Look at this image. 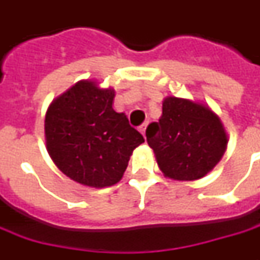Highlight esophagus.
I'll return each mask as SVG.
<instances>
[{
	"label": "esophagus",
	"instance_id": "esophagus-1",
	"mask_svg": "<svg viewBox=\"0 0 260 260\" xmlns=\"http://www.w3.org/2000/svg\"><path fill=\"white\" fill-rule=\"evenodd\" d=\"M147 126H148V121H146V123H143V124L139 127V130L143 133V136H146V128H147Z\"/></svg>",
	"mask_w": 260,
	"mask_h": 260
}]
</instances>
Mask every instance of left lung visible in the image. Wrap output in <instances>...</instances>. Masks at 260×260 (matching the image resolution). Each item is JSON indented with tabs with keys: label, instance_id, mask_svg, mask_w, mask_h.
<instances>
[{
	"label": "left lung",
	"instance_id": "left-lung-1",
	"mask_svg": "<svg viewBox=\"0 0 260 260\" xmlns=\"http://www.w3.org/2000/svg\"><path fill=\"white\" fill-rule=\"evenodd\" d=\"M147 143L168 178L198 180L222 158L226 134L215 113L191 100L167 98L162 116L147 127Z\"/></svg>",
	"mask_w": 260,
	"mask_h": 260
}]
</instances>
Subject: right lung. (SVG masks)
Masks as SVG:
<instances>
[{
	"instance_id": "right-lung-1",
	"label": "right lung",
	"mask_w": 260,
	"mask_h": 260,
	"mask_svg": "<svg viewBox=\"0 0 260 260\" xmlns=\"http://www.w3.org/2000/svg\"><path fill=\"white\" fill-rule=\"evenodd\" d=\"M114 92L82 80L53 100L45 117L46 146L58 168L87 187H110L126 171L144 137L124 113L113 109Z\"/></svg>"
}]
</instances>
